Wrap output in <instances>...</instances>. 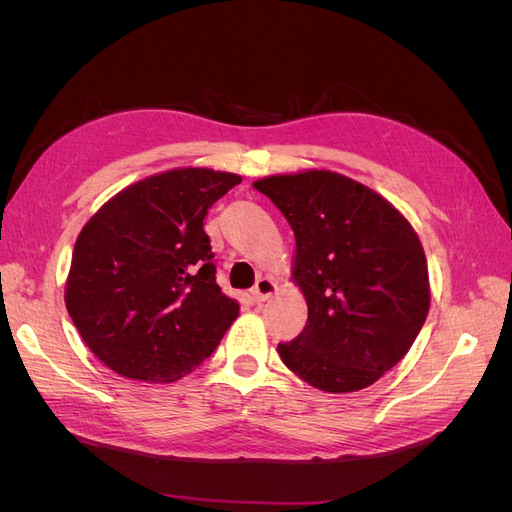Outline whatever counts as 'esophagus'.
Segmentation results:
<instances>
[{"mask_svg":"<svg viewBox=\"0 0 512 512\" xmlns=\"http://www.w3.org/2000/svg\"><path fill=\"white\" fill-rule=\"evenodd\" d=\"M275 290H277V284L273 280H269V277H260L256 286L252 288V297L256 303H265L273 297Z\"/></svg>","mask_w":512,"mask_h":512,"instance_id":"obj_1","label":"esophagus"}]
</instances>
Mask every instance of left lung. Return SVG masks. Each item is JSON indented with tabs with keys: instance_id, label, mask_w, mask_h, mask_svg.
Here are the masks:
<instances>
[{
	"instance_id": "left-lung-1",
	"label": "left lung",
	"mask_w": 512,
	"mask_h": 512,
	"mask_svg": "<svg viewBox=\"0 0 512 512\" xmlns=\"http://www.w3.org/2000/svg\"><path fill=\"white\" fill-rule=\"evenodd\" d=\"M284 213L297 239L292 280L307 324L277 346L301 380L352 393L380 380L408 354L425 324L431 292L421 239L389 200L333 170L254 181Z\"/></svg>"
}]
</instances>
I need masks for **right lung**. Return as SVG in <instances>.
<instances>
[{"instance_id":"obj_1","label":"right lung","mask_w":512,"mask_h":512,"mask_svg":"<svg viewBox=\"0 0 512 512\" xmlns=\"http://www.w3.org/2000/svg\"><path fill=\"white\" fill-rule=\"evenodd\" d=\"M237 183L222 170L173 168L128 185L83 226L64 299L87 348L115 374L179 380L237 320L203 230L209 207Z\"/></svg>"}]
</instances>
